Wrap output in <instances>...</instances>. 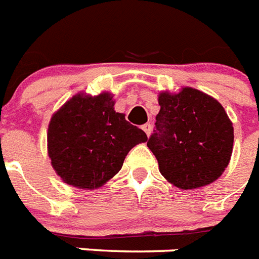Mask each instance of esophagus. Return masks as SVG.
<instances>
[{
	"instance_id": "obj_1",
	"label": "esophagus",
	"mask_w": 259,
	"mask_h": 259,
	"mask_svg": "<svg viewBox=\"0 0 259 259\" xmlns=\"http://www.w3.org/2000/svg\"><path fill=\"white\" fill-rule=\"evenodd\" d=\"M143 131L146 132L147 136H150L151 135V131H152V124L151 123H146L144 125H143Z\"/></svg>"
}]
</instances>
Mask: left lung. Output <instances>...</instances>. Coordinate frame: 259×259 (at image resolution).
I'll list each match as a JSON object with an SVG mask.
<instances>
[{
    "mask_svg": "<svg viewBox=\"0 0 259 259\" xmlns=\"http://www.w3.org/2000/svg\"><path fill=\"white\" fill-rule=\"evenodd\" d=\"M160 111L147 146L163 177L182 190L217 181L229 165L234 128L214 97L186 87L159 95Z\"/></svg>",
    "mask_w": 259,
    "mask_h": 259,
    "instance_id": "left-lung-1",
    "label": "left lung"
}]
</instances>
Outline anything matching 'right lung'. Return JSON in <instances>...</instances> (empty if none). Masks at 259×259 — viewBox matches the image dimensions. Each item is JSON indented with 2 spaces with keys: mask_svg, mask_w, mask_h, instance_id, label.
Segmentation results:
<instances>
[{
  "mask_svg": "<svg viewBox=\"0 0 259 259\" xmlns=\"http://www.w3.org/2000/svg\"><path fill=\"white\" fill-rule=\"evenodd\" d=\"M112 95L77 94L52 116L48 154L52 167L73 187L99 188L116 175L144 131L113 108Z\"/></svg>",
  "mask_w": 259,
  "mask_h": 259,
  "instance_id": "add662e5",
  "label": "right lung"
}]
</instances>
